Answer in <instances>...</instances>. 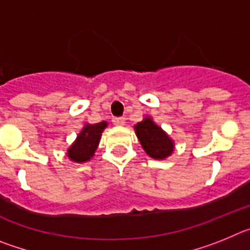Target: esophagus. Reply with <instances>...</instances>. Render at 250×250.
Segmentation results:
<instances>
[{"instance_id": "obj_1", "label": "esophagus", "mask_w": 250, "mask_h": 250, "mask_svg": "<svg viewBox=\"0 0 250 250\" xmlns=\"http://www.w3.org/2000/svg\"><path fill=\"white\" fill-rule=\"evenodd\" d=\"M112 123L116 126H124L125 125V118H114L112 119Z\"/></svg>"}]
</instances>
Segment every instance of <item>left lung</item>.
Segmentation results:
<instances>
[{"mask_svg": "<svg viewBox=\"0 0 250 250\" xmlns=\"http://www.w3.org/2000/svg\"><path fill=\"white\" fill-rule=\"evenodd\" d=\"M134 130L141 147L150 158L165 160L174 152V140L152 120L151 116H145L140 123L134 125Z\"/></svg>", "mask_w": 250, "mask_h": 250, "instance_id": "1", "label": "left lung"}]
</instances>
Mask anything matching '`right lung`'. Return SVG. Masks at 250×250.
Wrapping results in <instances>:
<instances>
[{"instance_id": "right-lung-1", "label": "right lung", "mask_w": 250, "mask_h": 250, "mask_svg": "<svg viewBox=\"0 0 250 250\" xmlns=\"http://www.w3.org/2000/svg\"><path fill=\"white\" fill-rule=\"evenodd\" d=\"M106 127H107V121H101L98 124L86 123L74 143L67 149L66 152L67 158L79 164L89 161L95 155L103 131Z\"/></svg>"}]
</instances>
